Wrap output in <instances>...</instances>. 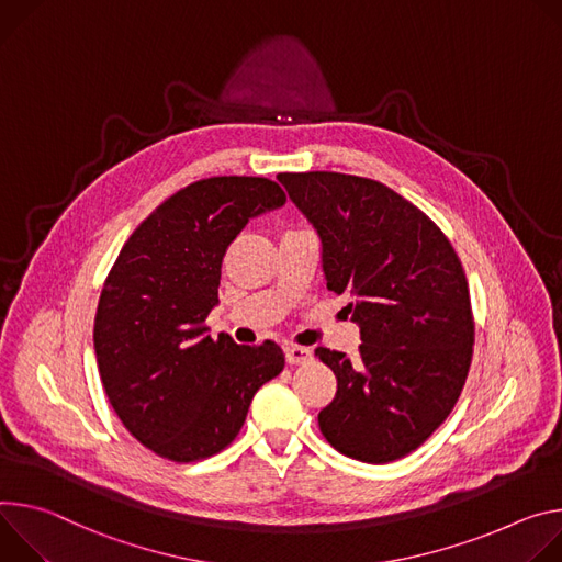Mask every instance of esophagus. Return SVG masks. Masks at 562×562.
<instances>
[{
  "mask_svg": "<svg viewBox=\"0 0 562 562\" xmlns=\"http://www.w3.org/2000/svg\"><path fill=\"white\" fill-rule=\"evenodd\" d=\"M285 359H288V363L299 366V363H305V361L313 359V350L303 348V346H288L285 348Z\"/></svg>",
  "mask_w": 562,
  "mask_h": 562,
  "instance_id": "34e87169",
  "label": "esophagus"
}]
</instances>
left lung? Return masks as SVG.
I'll list each match as a JSON object with an SVG mask.
<instances>
[{"label":"left lung","mask_w":562,"mask_h":562,"mask_svg":"<svg viewBox=\"0 0 562 562\" xmlns=\"http://www.w3.org/2000/svg\"><path fill=\"white\" fill-rule=\"evenodd\" d=\"M315 225L328 290L348 294L355 357L317 348L337 378L319 413L339 453L386 464L413 453L451 415L469 375L475 324L467 274L445 232L380 180L279 173Z\"/></svg>","instance_id":"obj_1"}]
</instances>
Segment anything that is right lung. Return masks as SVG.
I'll return each instance as SVG.
<instances>
[{"mask_svg": "<svg viewBox=\"0 0 562 562\" xmlns=\"http://www.w3.org/2000/svg\"><path fill=\"white\" fill-rule=\"evenodd\" d=\"M283 203L270 178L196 180L134 229L106 274L93 324L100 380L124 428L165 460L227 449L255 393L285 366L270 339L238 346L205 335L229 243Z\"/></svg>", "mask_w": 562, "mask_h": 562, "instance_id": "obj_1", "label": "right lung"}]
</instances>
